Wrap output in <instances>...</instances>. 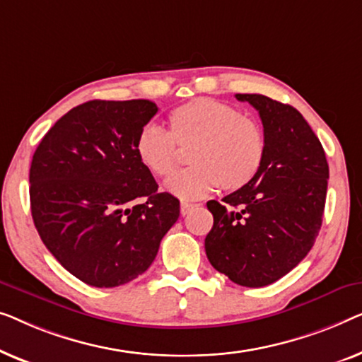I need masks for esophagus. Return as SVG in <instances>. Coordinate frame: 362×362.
<instances>
[{
  "instance_id": "esophagus-1",
  "label": "esophagus",
  "mask_w": 362,
  "mask_h": 362,
  "mask_svg": "<svg viewBox=\"0 0 362 362\" xmlns=\"http://www.w3.org/2000/svg\"><path fill=\"white\" fill-rule=\"evenodd\" d=\"M198 205L197 203H188V202H182L180 203V213H182V216H185V215H188V213H190L193 208H197Z\"/></svg>"
}]
</instances>
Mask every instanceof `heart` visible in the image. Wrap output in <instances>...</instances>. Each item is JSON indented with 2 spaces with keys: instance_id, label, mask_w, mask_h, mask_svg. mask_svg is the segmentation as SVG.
Instances as JSON below:
<instances>
[{
  "instance_id": "obj_1",
  "label": "heart",
  "mask_w": 362,
  "mask_h": 362,
  "mask_svg": "<svg viewBox=\"0 0 362 362\" xmlns=\"http://www.w3.org/2000/svg\"><path fill=\"white\" fill-rule=\"evenodd\" d=\"M180 149L190 151L193 165L165 183L183 200H197L221 187L236 192L247 187L266 157V134L256 119L211 98H195L169 115V131L146 124L136 139L137 159L152 175L175 174Z\"/></svg>"
}]
</instances>
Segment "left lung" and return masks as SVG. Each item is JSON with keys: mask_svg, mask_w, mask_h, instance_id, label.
Listing matches in <instances>:
<instances>
[{"mask_svg": "<svg viewBox=\"0 0 362 362\" xmlns=\"http://www.w3.org/2000/svg\"><path fill=\"white\" fill-rule=\"evenodd\" d=\"M259 111L266 157L247 187L223 203H206L213 228L206 257L243 287H266L312 249L322 228L329 169L322 142L293 106L264 95L238 93Z\"/></svg>", "mask_w": 362, "mask_h": 362, "instance_id": "obj_1", "label": "left lung"}]
</instances>
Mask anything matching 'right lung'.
<instances>
[{
    "label": "right lung",
    "mask_w": 362,
    "mask_h": 362,
    "mask_svg": "<svg viewBox=\"0 0 362 362\" xmlns=\"http://www.w3.org/2000/svg\"><path fill=\"white\" fill-rule=\"evenodd\" d=\"M157 113L149 100H91L64 115L39 142L29 170L30 213L52 256L98 288L146 272L180 202L157 192L136 154Z\"/></svg>",
    "instance_id": "add662e5"
}]
</instances>
